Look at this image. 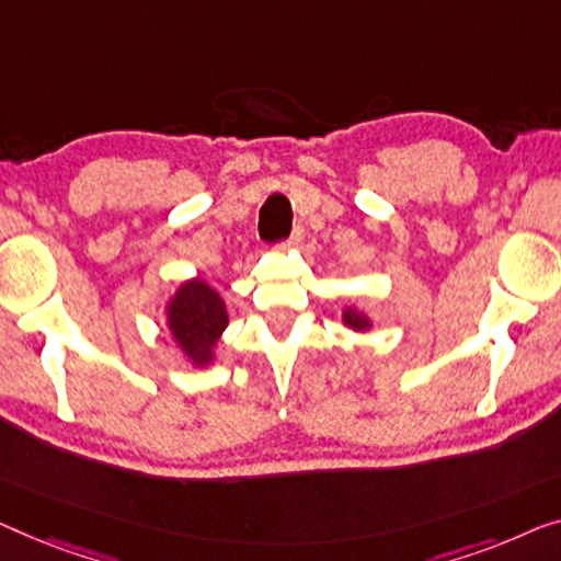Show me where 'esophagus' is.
I'll list each match as a JSON object with an SVG mask.
<instances>
[{
  "label": "esophagus",
  "mask_w": 561,
  "mask_h": 561,
  "mask_svg": "<svg viewBox=\"0 0 561 561\" xmlns=\"http://www.w3.org/2000/svg\"><path fill=\"white\" fill-rule=\"evenodd\" d=\"M302 236H305V231L302 228H295V231H291V236L287 239V243H284V247H289V249H295V247H299V243H302Z\"/></svg>",
  "instance_id": "obj_1"
}]
</instances>
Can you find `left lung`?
Returning a JSON list of instances; mask_svg holds the SVG:
<instances>
[{
    "mask_svg": "<svg viewBox=\"0 0 561 561\" xmlns=\"http://www.w3.org/2000/svg\"><path fill=\"white\" fill-rule=\"evenodd\" d=\"M343 325L353 330V333H370L374 330V318L366 310H360L358 305H345L341 312Z\"/></svg>",
    "mask_w": 561,
    "mask_h": 561,
    "instance_id": "left-lung-1",
    "label": "left lung"
}]
</instances>
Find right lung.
<instances>
[{
    "instance_id": "1",
    "label": "right lung",
    "mask_w": 561,
    "mask_h": 561,
    "mask_svg": "<svg viewBox=\"0 0 561 561\" xmlns=\"http://www.w3.org/2000/svg\"><path fill=\"white\" fill-rule=\"evenodd\" d=\"M162 320L187 366L205 368L216 360L218 343L228 328L226 299L203 277L183 279L164 299Z\"/></svg>"
}]
</instances>
